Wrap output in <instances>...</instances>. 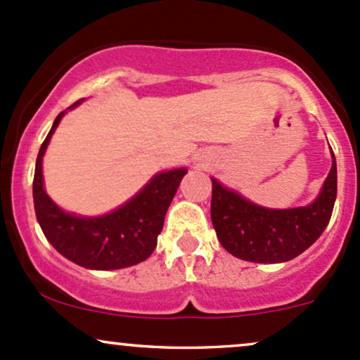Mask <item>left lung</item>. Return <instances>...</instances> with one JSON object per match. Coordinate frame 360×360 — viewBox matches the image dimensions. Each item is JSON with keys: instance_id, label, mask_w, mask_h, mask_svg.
<instances>
[{"instance_id": "obj_1", "label": "left lung", "mask_w": 360, "mask_h": 360, "mask_svg": "<svg viewBox=\"0 0 360 360\" xmlns=\"http://www.w3.org/2000/svg\"><path fill=\"white\" fill-rule=\"evenodd\" d=\"M321 191L306 207L264 208L222 186L212 177V224L220 244L232 256L252 263H283L294 259L326 229L337 200V160Z\"/></svg>"}]
</instances>
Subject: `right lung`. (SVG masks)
I'll use <instances>...</instances> for the list:
<instances>
[{
  "label": "right lung",
  "instance_id": "1",
  "mask_svg": "<svg viewBox=\"0 0 360 360\" xmlns=\"http://www.w3.org/2000/svg\"><path fill=\"white\" fill-rule=\"evenodd\" d=\"M65 114L66 110L58 114L35 160L34 208L46 239L59 255L89 270H120L145 262L155 250L165 213L188 169L157 172L131 200L105 215L82 217L65 212L49 198L42 176L46 148Z\"/></svg>",
  "mask_w": 360,
  "mask_h": 360
}]
</instances>
